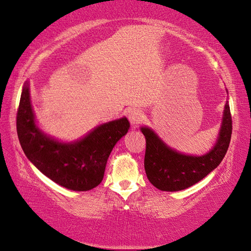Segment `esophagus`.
<instances>
[{"label": "esophagus", "mask_w": 251, "mask_h": 251, "mask_svg": "<svg viewBox=\"0 0 251 251\" xmlns=\"http://www.w3.org/2000/svg\"><path fill=\"white\" fill-rule=\"evenodd\" d=\"M128 120H130V123L133 125V126H136L138 125L141 119H142V113L141 111L137 110V109H133L131 110L130 112H128Z\"/></svg>", "instance_id": "esophagus-1"}]
</instances>
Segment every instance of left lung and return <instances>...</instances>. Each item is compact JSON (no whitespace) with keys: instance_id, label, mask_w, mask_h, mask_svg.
<instances>
[{"instance_id":"8db88e82","label":"left lung","mask_w":251,"mask_h":251,"mask_svg":"<svg viewBox=\"0 0 251 251\" xmlns=\"http://www.w3.org/2000/svg\"><path fill=\"white\" fill-rule=\"evenodd\" d=\"M231 124L229 104L226 100L216 143L206 154L200 156L181 153L168 146L153 128L140 126L147 139L144 170L149 181L163 192L182 191L201 181L223 160L231 138Z\"/></svg>"}]
</instances>
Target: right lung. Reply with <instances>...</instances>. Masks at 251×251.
Masks as SVG:
<instances>
[{"label":"right lung","mask_w":251,"mask_h":251,"mask_svg":"<svg viewBox=\"0 0 251 251\" xmlns=\"http://www.w3.org/2000/svg\"><path fill=\"white\" fill-rule=\"evenodd\" d=\"M128 128L127 118L121 117L95 126L74 141L58 140L37 125L29 80L23 86L17 116L21 147L37 170L70 191L86 192L100 183L113 148Z\"/></svg>","instance_id":"obj_1"}]
</instances>
